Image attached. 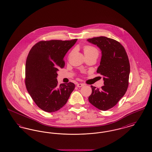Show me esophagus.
Here are the masks:
<instances>
[{
	"instance_id": "34e87169",
	"label": "esophagus",
	"mask_w": 152,
	"mask_h": 152,
	"mask_svg": "<svg viewBox=\"0 0 152 152\" xmlns=\"http://www.w3.org/2000/svg\"><path fill=\"white\" fill-rule=\"evenodd\" d=\"M83 86H84V84L79 83V84H77V87H82Z\"/></svg>"
}]
</instances>
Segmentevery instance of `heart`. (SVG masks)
<instances>
[{"label":"heart","mask_w":152,"mask_h":152,"mask_svg":"<svg viewBox=\"0 0 152 152\" xmlns=\"http://www.w3.org/2000/svg\"><path fill=\"white\" fill-rule=\"evenodd\" d=\"M84 54H87V53H89L91 52H98L97 50L92 46H89V45H87L84 47Z\"/></svg>","instance_id":"obj_1"}]
</instances>
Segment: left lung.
Segmentation results:
<instances>
[{
  "instance_id": "obj_1",
  "label": "left lung",
  "mask_w": 152,
  "mask_h": 152,
  "mask_svg": "<svg viewBox=\"0 0 152 152\" xmlns=\"http://www.w3.org/2000/svg\"><path fill=\"white\" fill-rule=\"evenodd\" d=\"M101 51V61L97 72L103 76L104 84L100 89L91 86L88 100L96 108L107 110L113 108L125 94L130 73V64L123 45L114 39L100 36L87 39Z\"/></svg>"
}]
</instances>
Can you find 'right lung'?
<instances>
[{"label": "right lung", "mask_w": 152, "mask_h": 152, "mask_svg": "<svg viewBox=\"0 0 152 152\" xmlns=\"http://www.w3.org/2000/svg\"><path fill=\"white\" fill-rule=\"evenodd\" d=\"M77 39L41 41L29 51L26 63L25 83L27 91L39 108L47 112L61 108L75 89L73 83L58 86V71L64 58Z\"/></svg>", "instance_id": "add662e5"}]
</instances>
